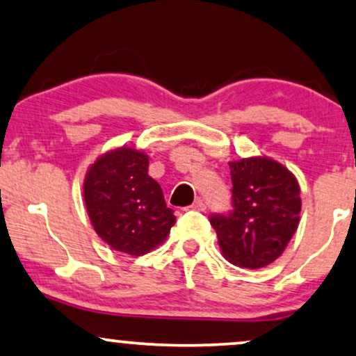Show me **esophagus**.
I'll return each mask as SVG.
<instances>
[{
	"label": "esophagus",
	"mask_w": 356,
	"mask_h": 356,
	"mask_svg": "<svg viewBox=\"0 0 356 356\" xmlns=\"http://www.w3.org/2000/svg\"><path fill=\"white\" fill-rule=\"evenodd\" d=\"M188 209H191V211H204L206 204L201 200H196L191 206H188Z\"/></svg>",
	"instance_id": "1"
}]
</instances>
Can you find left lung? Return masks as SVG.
I'll list each match as a JSON object with an SVG mask.
<instances>
[{"mask_svg": "<svg viewBox=\"0 0 356 356\" xmlns=\"http://www.w3.org/2000/svg\"><path fill=\"white\" fill-rule=\"evenodd\" d=\"M229 168L232 209L209 216L219 248L234 266H269L299 226V183L285 166L266 156L231 161Z\"/></svg>", "mask_w": 356, "mask_h": 356, "instance_id": "8db88e82", "label": "left lung"}]
</instances>
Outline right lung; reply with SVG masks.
Masks as SVG:
<instances>
[{
  "instance_id": "add662e5",
  "label": "right lung",
  "mask_w": 356,
  "mask_h": 356,
  "mask_svg": "<svg viewBox=\"0 0 356 356\" xmlns=\"http://www.w3.org/2000/svg\"><path fill=\"white\" fill-rule=\"evenodd\" d=\"M87 214L97 234L112 249L142 256L161 244L175 218L163 191L148 177V156L134 148L105 153L84 181Z\"/></svg>"
}]
</instances>
